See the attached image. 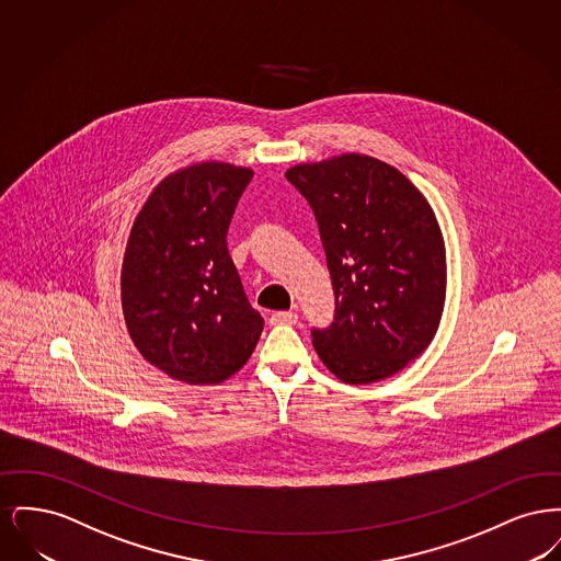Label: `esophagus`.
Instances as JSON below:
<instances>
[{
  "label": "esophagus",
  "mask_w": 561,
  "mask_h": 561,
  "mask_svg": "<svg viewBox=\"0 0 561 561\" xmlns=\"http://www.w3.org/2000/svg\"><path fill=\"white\" fill-rule=\"evenodd\" d=\"M298 320V316L294 311H277L268 318L271 325H293Z\"/></svg>",
  "instance_id": "34e87169"
}]
</instances>
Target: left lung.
Returning a JSON list of instances; mask_svg holds the SVG:
<instances>
[{
  "mask_svg": "<svg viewBox=\"0 0 561 561\" xmlns=\"http://www.w3.org/2000/svg\"><path fill=\"white\" fill-rule=\"evenodd\" d=\"M320 225L336 316L313 332L323 366L348 385L403 370L431 345L446 305V241L427 197L362 153L286 172Z\"/></svg>",
  "mask_w": 561,
  "mask_h": 561,
  "instance_id": "left-lung-1",
  "label": "left lung"
}]
</instances>
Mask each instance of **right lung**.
I'll list each match as a JSON object with an SVG mask.
<instances>
[{"mask_svg":"<svg viewBox=\"0 0 561 561\" xmlns=\"http://www.w3.org/2000/svg\"><path fill=\"white\" fill-rule=\"evenodd\" d=\"M252 170L195 161L160 181L134 218L122 263V311L134 347L187 385H218L256 347L263 318L248 302L227 229Z\"/></svg>","mask_w":561,"mask_h":561,"instance_id":"add662e5","label":"right lung"}]
</instances>
